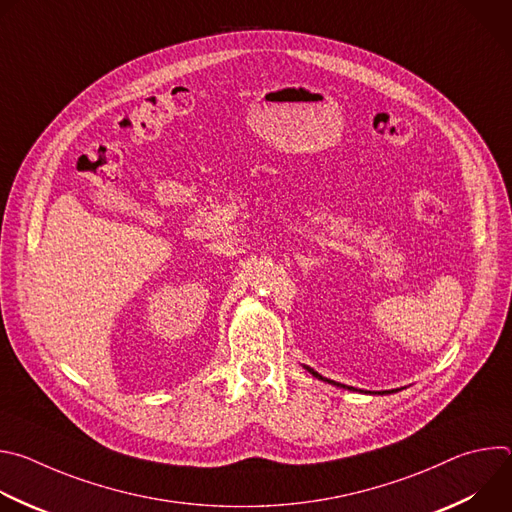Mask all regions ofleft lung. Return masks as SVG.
<instances>
[{
    "instance_id": "8db88e82",
    "label": "left lung",
    "mask_w": 512,
    "mask_h": 512,
    "mask_svg": "<svg viewBox=\"0 0 512 512\" xmlns=\"http://www.w3.org/2000/svg\"><path fill=\"white\" fill-rule=\"evenodd\" d=\"M308 371H310V373H312V375H314V377H316V379H322V381H328V379H324V377H322V375H318V373H314V371H312V369H308ZM328 383H332V385H338V383H334V381H328ZM342 387H344V385H342ZM348 389H352V387H348Z\"/></svg>"
}]
</instances>
